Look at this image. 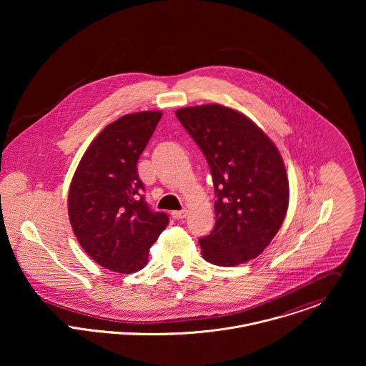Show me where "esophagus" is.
<instances>
[{"instance_id": "34e87169", "label": "esophagus", "mask_w": 366, "mask_h": 366, "mask_svg": "<svg viewBox=\"0 0 366 366\" xmlns=\"http://www.w3.org/2000/svg\"><path fill=\"white\" fill-rule=\"evenodd\" d=\"M186 215H187V209L172 211V217H173L174 219H183V218H186Z\"/></svg>"}]
</instances>
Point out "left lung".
<instances>
[{
  "label": "left lung",
  "mask_w": 366,
  "mask_h": 366,
  "mask_svg": "<svg viewBox=\"0 0 366 366\" xmlns=\"http://www.w3.org/2000/svg\"><path fill=\"white\" fill-rule=\"evenodd\" d=\"M176 117L209 162L217 202L215 225L199 239L218 266L257 258L283 224L289 180L277 148L244 114L219 104L184 107Z\"/></svg>",
  "instance_id": "left-lung-1"
}]
</instances>
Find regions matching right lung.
<instances>
[{
	"mask_svg": "<svg viewBox=\"0 0 366 366\" xmlns=\"http://www.w3.org/2000/svg\"><path fill=\"white\" fill-rule=\"evenodd\" d=\"M160 111L127 114L104 129L81 157L69 189L73 232L93 261L118 273L148 263L149 248L169 224L166 212L149 209L137 163Z\"/></svg>",
	"mask_w": 366,
	"mask_h": 366,
	"instance_id": "right-lung-1",
	"label": "right lung"
}]
</instances>
